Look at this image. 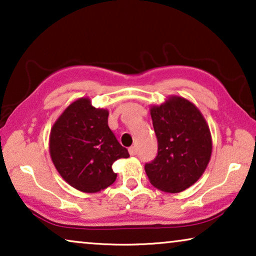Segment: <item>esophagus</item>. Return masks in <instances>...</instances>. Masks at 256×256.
Returning <instances> with one entry per match:
<instances>
[{
    "instance_id": "1",
    "label": "esophagus",
    "mask_w": 256,
    "mask_h": 256,
    "mask_svg": "<svg viewBox=\"0 0 256 256\" xmlns=\"http://www.w3.org/2000/svg\"><path fill=\"white\" fill-rule=\"evenodd\" d=\"M128 150H129V154H130L132 156H135L136 154H138V148H136V146H132Z\"/></svg>"
}]
</instances>
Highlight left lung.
I'll list each match as a JSON object with an SVG mask.
<instances>
[{
  "label": "left lung",
  "mask_w": 256,
  "mask_h": 256,
  "mask_svg": "<svg viewBox=\"0 0 256 256\" xmlns=\"http://www.w3.org/2000/svg\"><path fill=\"white\" fill-rule=\"evenodd\" d=\"M158 149L144 170L154 186L177 194L197 182L208 166L212 140L204 116L194 104L172 96L150 110Z\"/></svg>",
  "instance_id": "8db88e82"
}]
</instances>
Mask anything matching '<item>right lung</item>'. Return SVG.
I'll return each instance as SVG.
<instances>
[{
    "instance_id": "obj_1",
    "label": "right lung",
    "mask_w": 256,
    "mask_h": 256,
    "mask_svg": "<svg viewBox=\"0 0 256 256\" xmlns=\"http://www.w3.org/2000/svg\"><path fill=\"white\" fill-rule=\"evenodd\" d=\"M50 155L60 176L82 192H98L116 180L113 163L129 157L108 127V110L79 99L66 108L51 129Z\"/></svg>"
}]
</instances>
